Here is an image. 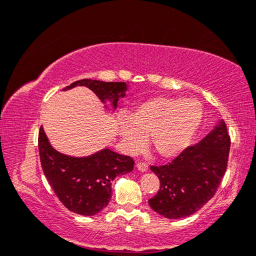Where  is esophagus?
Masks as SVG:
<instances>
[{
  "instance_id": "34e87169",
  "label": "esophagus",
  "mask_w": 256,
  "mask_h": 256,
  "mask_svg": "<svg viewBox=\"0 0 256 256\" xmlns=\"http://www.w3.org/2000/svg\"><path fill=\"white\" fill-rule=\"evenodd\" d=\"M136 169L141 171V172H144V171L148 170V164L146 162L140 161V162H138V164H136Z\"/></svg>"
}]
</instances>
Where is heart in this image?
<instances>
[{
    "label": "heart",
    "instance_id": "heart-1",
    "mask_svg": "<svg viewBox=\"0 0 256 256\" xmlns=\"http://www.w3.org/2000/svg\"><path fill=\"white\" fill-rule=\"evenodd\" d=\"M202 117V106L194 98H155L128 112L130 122H120V134L128 152L139 150L150 136L156 154L172 158L190 146Z\"/></svg>",
    "mask_w": 256,
    "mask_h": 256
}]
</instances>
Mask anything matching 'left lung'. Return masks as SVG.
<instances>
[{"label": "left lung", "mask_w": 256, "mask_h": 256, "mask_svg": "<svg viewBox=\"0 0 256 256\" xmlns=\"http://www.w3.org/2000/svg\"><path fill=\"white\" fill-rule=\"evenodd\" d=\"M230 136L223 120L199 144L188 146L164 166H152L160 190L148 204L166 218L190 216L215 196L226 174Z\"/></svg>", "instance_id": "obj_1"}]
</instances>
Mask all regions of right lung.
<instances>
[{
    "label": "right lung",
    "mask_w": 256,
    "mask_h": 256,
    "mask_svg": "<svg viewBox=\"0 0 256 256\" xmlns=\"http://www.w3.org/2000/svg\"><path fill=\"white\" fill-rule=\"evenodd\" d=\"M86 86L102 102L112 101L114 109L118 98L125 96L126 84L82 79L63 90ZM40 162L49 185L58 200L72 212L93 216L108 206L112 199V182L120 174L131 172L132 158L117 154L106 148L87 158H72L55 150L49 144L42 126L39 131Z\"/></svg>",
    "instance_id": "add662e5"
}]
</instances>
